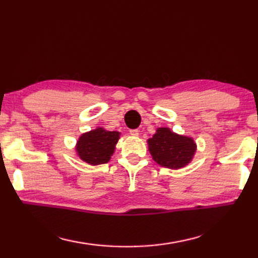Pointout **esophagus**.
<instances>
[{"label":"esophagus","instance_id":"1","mask_svg":"<svg viewBox=\"0 0 258 258\" xmlns=\"http://www.w3.org/2000/svg\"><path fill=\"white\" fill-rule=\"evenodd\" d=\"M130 135H132V136H134V137H137L139 135V130H137V129L130 130Z\"/></svg>","mask_w":258,"mask_h":258}]
</instances>
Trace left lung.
<instances>
[{
  "instance_id": "obj_1",
  "label": "left lung",
  "mask_w": 258,
  "mask_h": 258,
  "mask_svg": "<svg viewBox=\"0 0 258 258\" xmlns=\"http://www.w3.org/2000/svg\"><path fill=\"white\" fill-rule=\"evenodd\" d=\"M147 144L153 160L161 166L173 170L190 163L197 151L191 137L175 134L170 128H157Z\"/></svg>"
}]
</instances>
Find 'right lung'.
Wrapping results in <instances>:
<instances>
[{
    "label": "right lung",
    "instance_id": "obj_1",
    "mask_svg": "<svg viewBox=\"0 0 258 258\" xmlns=\"http://www.w3.org/2000/svg\"><path fill=\"white\" fill-rule=\"evenodd\" d=\"M119 138V132H108L97 126L78 138L76 144L77 155L90 165L105 164L111 160Z\"/></svg>",
    "mask_w": 258,
    "mask_h": 258
}]
</instances>
